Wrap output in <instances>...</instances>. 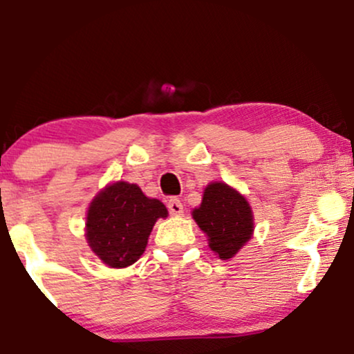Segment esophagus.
<instances>
[{"instance_id":"obj_1","label":"esophagus","mask_w":354,"mask_h":354,"mask_svg":"<svg viewBox=\"0 0 354 354\" xmlns=\"http://www.w3.org/2000/svg\"><path fill=\"white\" fill-rule=\"evenodd\" d=\"M168 211L173 216H180V214H183V203L178 198H171L168 201Z\"/></svg>"}]
</instances>
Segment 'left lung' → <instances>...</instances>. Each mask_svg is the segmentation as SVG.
I'll use <instances>...</instances> for the list:
<instances>
[{
  "label": "left lung",
  "mask_w": 354,
  "mask_h": 354,
  "mask_svg": "<svg viewBox=\"0 0 354 354\" xmlns=\"http://www.w3.org/2000/svg\"><path fill=\"white\" fill-rule=\"evenodd\" d=\"M193 218L208 245L221 259H230L251 239L254 230L253 211L241 193L226 183H209L203 201L193 209Z\"/></svg>",
  "instance_id": "8db88e82"
}]
</instances>
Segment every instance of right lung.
<instances>
[{
  "mask_svg": "<svg viewBox=\"0 0 354 354\" xmlns=\"http://www.w3.org/2000/svg\"><path fill=\"white\" fill-rule=\"evenodd\" d=\"M168 216L160 200L145 196L138 185L116 181L101 189L86 216V241L109 268H126L140 259L158 218Z\"/></svg>",
  "mask_w": 354,
  "mask_h": 354,
  "instance_id": "right-lung-1",
  "label": "right lung"
}]
</instances>
